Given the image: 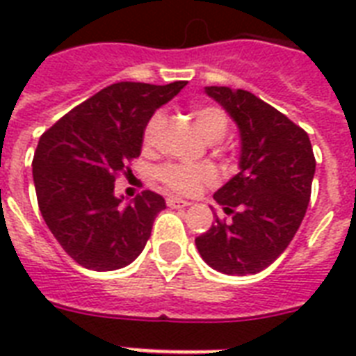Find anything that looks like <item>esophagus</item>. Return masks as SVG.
I'll return each mask as SVG.
<instances>
[{"label": "esophagus", "instance_id": "34e87169", "mask_svg": "<svg viewBox=\"0 0 356 356\" xmlns=\"http://www.w3.org/2000/svg\"><path fill=\"white\" fill-rule=\"evenodd\" d=\"M166 203L168 207H172V209H186V207L190 205L188 201L181 200V197H173V195L166 197Z\"/></svg>", "mask_w": 356, "mask_h": 356}]
</instances>
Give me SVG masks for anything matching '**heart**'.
I'll return each mask as SVG.
<instances>
[{"label":"heart","instance_id":"obj_1","mask_svg":"<svg viewBox=\"0 0 356 356\" xmlns=\"http://www.w3.org/2000/svg\"><path fill=\"white\" fill-rule=\"evenodd\" d=\"M195 125L200 133L209 142H220L227 133V116L222 108L218 107H200L194 111ZM164 125V114L155 113L145 125L144 142L147 147L155 145L156 138ZM159 179L166 184L168 188L177 194H195L205 184H212L216 181V172L211 166H188V164H164L159 170Z\"/></svg>","mask_w":356,"mask_h":356}]
</instances>
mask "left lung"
<instances>
[{"label":"left lung","mask_w":356,"mask_h":356,"mask_svg":"<svg viewBox=\"0 0 356 356\" xmlns=\"http://www.w3.org/2000/svg\"><path fill=\"white\" fill-rule=\"evenodd\" d=\"M240 133L238 173L214 194L229 223L195 238L201 259L227 275H253L292 242L309 207L316 172L309 134L248 90L205 86Z\"/></svg>","instance_id":"8db88e82"}]
</instances>
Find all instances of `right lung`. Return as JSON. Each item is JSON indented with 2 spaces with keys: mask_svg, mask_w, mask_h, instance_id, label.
<instances>
[{
  "mask_svg": "<svg viewBox=\"0 0 356 356\" xmlns=\"http://www.w3.org/2000/svg\"><path fill=\"white\" fill-rule=\"evenodd\" d=\"M186 86L116 83L103 88L42 134L33 181L42 218L63 249L94 271L133 262L151 236L164 197L151 190L123 205L114 183L142 151L156 108Z\"/></svg>",
  "mask_w": 356,
  "mask_h": 356,
  "instance_id": "add662e5",
  "label": "right lung"
}]
</instances>
